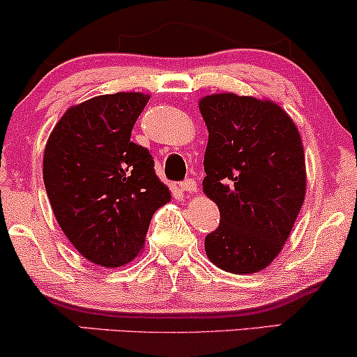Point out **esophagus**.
Wrapping results in <instances>:
<instances>
[{
  "instance_id": "esophagus-1",
  "label": "esophagus",
  "mask_w": 357,
  "mask_h": 357,
  "mask_svg": "<svg viewBox=\"0 0 357 357\" xmlns=\"http://www.w3.org/2000/svg\"><path fill=\"white\" fill-rule=\"evenodd\" d=\"M179 186H181V190L184 191V192H188V195H192V192H196L197 191V188H196V181L195 179H186V181H183L181 184H179Z\"/></svg>"
}]
</instances>
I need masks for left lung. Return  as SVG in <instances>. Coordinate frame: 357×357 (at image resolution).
<instances>
[{"instance_id":"8db88e82","label":"left lung","mask_w":357,"mask_h":357,"mask_svg":"<svg viewBox=\"0 0 357 357\" xmlns=\"http://www.w3.org/2000/svg\"><path fill=\"white\" fill-rule=\"evenodd\" d=\"M199 111L209 132L203 191L221 213L206 255L222 271L257 273L281 252L304 203L301 136L269 100L218 93L201 98Z\"/></svg>"}]
</instances>
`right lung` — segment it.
I'll return each mask as SVG.
<instances>
[{"label":"right lung","mask_w":357,"mask_h":357,"mask_svg":"<svg viewBox=\"0 0 357 357\" xmlns=\"http://www.w3.org/2000/svg\"><path fill=\"white\" fill-rule=\"evenodd\" d=\"M144 93L102 94L71 106L51 131L43 179L63 233L84 259L119 268L139 255L171 192L151 154L130 141Z\"/></svg>","instance_id":"obj_1"}]
</instances>
